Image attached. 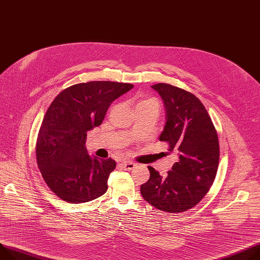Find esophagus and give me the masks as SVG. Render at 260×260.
Segmentation results:
<instances>
[{
  "label": "esophagus",
  "instance_id": "1",
  "mask_svg": "<svg viewBox=\"0 0 260 260\" xmlns=\"http://www.w3.org/2000/svg\"><path fill=\"white\" fill-rule=\"evenodd\" d=\"M136 165L133 162V161H123L121 162V167L123 168V170L125 171H131L135 168Z\"/></svg>",
  "mask_w": 260,
  "mask_h": 260
}]
</instances>
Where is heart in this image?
<instances>
[{"instance_id": "obj_1", "label": "heart", "mask_w": 260, "mask_h": 260, "mask_svg": "<svg viewBox=\"0 0 260 260\" xmlns=\"http://www.w3.org/2000/svg\"><path fill=\"white\" fill-rule=\"evenodd\" d=\"M151 100H146V101H142V102H140V103H145V102H150Z\"/></svg>"}]
</instances>
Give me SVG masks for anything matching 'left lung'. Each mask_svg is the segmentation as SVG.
<instances>
[{
    "mask_svg": "<svg viewBox=\"0 0 260 260\" xmlns=\"http://www.w3.org/2000/svg\"><path fill=\"white\" fill-rule=\"evenodd\" d=\"M166 109V124L159 141L175 150L178 159L166 176L148 167L150 178L141 195L157 209L179 214L197 205L216 178L220 158L217 131L203 104L181 88L158 83L151 86Z\"/></svg>",
    "mask_w": 260,
    "mask_h": 260,
    "instance_id": "8db88e82",
    "label": "left lung"
}]
</instances>
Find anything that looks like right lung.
I'll return each mask as SVG.
<instances>
[{"label":"right lung","mask_w":260,"mask_h":260,"mask_svg":"<svg viewBox=\"0 0 260 260\" xmlns=\"http://www.w3.org/2000/svg\"><path fill=\"white\" fill-rule=\"evenodd\" d=\"M133 87L110 81L76 84L61 91L46 111L36 159L44 181L62 200L84 203L107 192L116 161L88 154L87 132L101 125L111 104Z\"/></svg>","instance_id":"obj_1"}]
</instances>
